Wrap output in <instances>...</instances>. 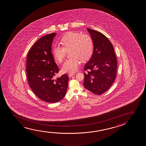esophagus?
<instances>
[{"label":"esophagus","mask_w":146,"mask_h":146,"mask_svg":"<svg viewBox=\"0 0 146 146\" xmlns=\"http://www.w3.org/2000/svg\"><path fill=\"white\" fill-rule=\"evenodd\" d=\"M74 75H75V73H69V74H68V75H69V77H72V76H73Z\"/></svg>","instance_id":"obj_1"}]
</instances>
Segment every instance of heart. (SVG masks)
<instances>
[{"label": "heart", "instance_id": "1", "mask_svg": "<svg viewBox=\"0 0 146 146\" xmlns=\"http://www.w3.org/2000/svg\"><path fill=\"white\" fill-rule=\"evenodd\" d=\"M60 43L62 47L55 45L52 54L55 60L59 63L64 60L66 52L69 51L71 58L63 64L61 70L64 73H74L76 71L80 60L86 61L93 53L94 43L91 36L77 32H69L62 36Z\"/></svg>", "mask_w": 146, "mask_h": 146}]
</instances>
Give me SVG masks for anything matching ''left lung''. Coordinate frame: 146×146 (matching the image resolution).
Wrapping results in <instances>:
<instances>
[{
	"mask_svg": "<svg viewBox=\"0 0 146 146\" xmlns=\"http://www.w3.org/2000/svg\"><path fill=\"white\" fill-rule=\"evenodd\" d=\"M94 43L93 53L85 65L84 86L96 95L109 89L116 79L117 61L110 40L101 32L87 28Z\"/></svg>",
	"mask_w": 146,
	"mask_h": 146,
	"instance_id": "obj_1",
	"label": "left lung"
}]
</instances>
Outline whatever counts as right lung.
I'll return each instance as SVG.
<instances>
[{
  "instance_id": "right-lung-1",
  "label": "right lung",
  "mask_w": 146,
  "mask_h": 146,
  "mask_svg": "<svg viewBox=\"0 0 146 146\" xmlns=\"http://www.w3.org/2000/svg\"><path fill=\"white\" fill-rule=\"evenodd\" d=\"M56 33L43 36L28 52L26 62L27 78L30 88L41 100L49 103L60 101L65 96L69 77L64 74L54 76L59 71L51 53L52 42Z\"/></svg>"
}]
</instances>
